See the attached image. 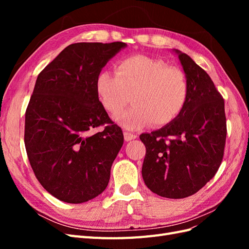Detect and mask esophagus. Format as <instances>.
<instances>
[{"label":"esophagus","mask_w":249,"mask_h":249,"mask_svg":"<svg viewBox=\"0 0 249 249\" xmlns=\"http://www.w3.org/2000/svg\"><path fill=\"white\" fill-rule=\"evenodd\" d=\"M124 140L125 141H131L133 139H136L137 138V135L136 134L131 133V132H127V131L124 132Z\"/></svg>","instance_id":"1"}]
</instances>
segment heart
I'll list each match as a JSON object with an SVG mask.
<instances>
[{"label": "heart", "mask_w": 249, "mask_h": 249, "mask_svg": "<svg viewBox=\"0 0 249 249\" xmlns=\"http://www.w3.org/2000/svg\"><path fill=\"white\" fill-rule=\"evenodd\" d=\"M95 88L104 109L112 116L123 111L131 96L133 106L118 118L130 130L148 123L153 126L168 124L182 113L190 94L184 71L143 55L123 59L115 73L100 72Z\"/></svg>", "instance_id": "obj_1"}]
</instances>
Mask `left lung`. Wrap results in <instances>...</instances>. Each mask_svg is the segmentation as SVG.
I'll use <instances>...</instances> for the list:
<instances>
[{"label":"left lung","mask_w":249,"mask_h":249,"mask_svg":"<svg viewBox=\"0 0 249 249\" xmlns=\"http://www.w3.org/2000/svg\"><path fill=\"white\" fill-rule=\"evenodd\" d=\"M190 84L182 113L160 130L141 134L146 153L142 177L150 191L185 198L216 175L227 139L224 100L209 74L185 53L176 51Z\"/></svg>","instance_id":"obj_1"}]
</instances>
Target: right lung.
<instances>
[{
	"label": "right lung",
	"instance_id": "1",
	"mask_svg": "<svg viewBox=\"0 0 249 249\" xmlns=\"http://www.w3.org/2000/svg\"><path fill=\"white\" fill-rule=\"evenodd\" d=\"M124 42L70 44L37 77L25 118V146L36 178L56 198L81 203L109 183L124 134L104 109L95 83ZM103 131L93 134L96 127Z\"/></svg>",
	"mask_w": 249,
	"mask_h": 249
}]
</instances>
